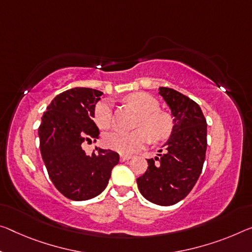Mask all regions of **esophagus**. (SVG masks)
<instances>
[{
  "label": "esophagus",
  "mask_w": 252,
  "mask_h": 252,
  "mask_svg": "<svg viewBox=\"0 0 252 252\" xmlns=\"http://www.w3.org/2000/svg\"><path fill=\"white\" fill-rule=\"evenodd\" d=\"M129 159H131V156H129V155H121V156H120V161H121V162H125L126 160H129Z\"/></svg>",
  "instance_id": "obj_1"
}]
</instances>
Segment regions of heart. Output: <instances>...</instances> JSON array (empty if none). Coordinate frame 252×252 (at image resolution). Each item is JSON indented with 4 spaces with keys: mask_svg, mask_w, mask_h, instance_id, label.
<instances>
[{
    "mask_svg": "<svg viewBox=\"0 0 252 252\" xmlns=\"http://www.w3.org/2000/svg\"><path fill=\"white\" fill-rule=\"evenodd\" d=\"M129 104L132 105L139 113L137 127L133 132H115L107 133L103 142L106 148L122 155H131L149 142L150 137L154 141L165 140L170 135L173 123L168 114L159 110V103L151 95L137 92L126 97ZM94 121L99 129H109L112 126V103L107 99H102L94 107Z\"/></svg>",
    "mask_w": 252,
    "mask_h": 252,
    "instance_id": "heart-1",
    "label": "heart"
}]
</instances>
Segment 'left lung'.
<instances>
[{
  "label": "left lung",
  "mask_w": 252,
  "mask_h": 252,
  "mask_svg": "<svg viewBox=\"0 0 252 252\" xmlns=\"http://www.w3.org/2000/svg\"><path fill=\"white\" fill-rule=\"evenodd\" d=\"M159 94L171 111L173 132L163 149L159 150L161 154L148 159V169L137 178V184L148 201L169 206L189 194L202 173L207 125L201 107L193 99L168 87H160Z\"/></svg>",
  "instance_id": "1"
}]
</instances>
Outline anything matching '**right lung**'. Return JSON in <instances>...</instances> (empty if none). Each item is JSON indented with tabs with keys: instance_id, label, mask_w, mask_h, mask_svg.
I'll use <instances>...</instances> for the list:
<instances>
[{
	"instance_id": "1",
	"label": "right lung",
	"mask_w": 252,
	"mask_h": 252,
	"mask_svg": "<svg viewBox=\"0 0 252 252\" xmlns=\"http://www.w3.org/2000/svg\"><path fill=\"white\" fill-rule=\"evenodd\" d=\"M102 92L75 87L57 95L41 118L38 134L40 153L56 189L73 201H86L101 194L118 165L119 154L95 148L86 155L82 143L98 139L93 121L94 107Z\"/></svg>"
}]
</instances>
